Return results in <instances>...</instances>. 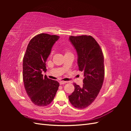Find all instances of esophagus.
Here are the masks:
<instances>
[{
  "label": "esophagus",
  "instance_id": "1",
  "mask_svg": "<svg viewBox=\"0 0 131 131\" xmlns=\"http://www.w3.org/2000/svg\"><path fill=\"white\" fill-rule=\"evenodd\" d=\"M67 82V81H60V82H59V84H60V85H63V84H66Z\"/></svg>",
  "mask_w": 131,
  "mask_h": 131
}]
</instances>
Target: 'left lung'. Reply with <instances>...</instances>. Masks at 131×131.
Instances as JSON below:
<instances>
[{"label": "left lung", "mask_w": 131, "mask_h": 131, "mask_svg": "<svg viewBox=\"0 0 131 131\" xmlns=\"http://www.w3.org/2000/svg\"><path fill=\"white\" fill-rule=\"evenodd\" d=\"M69 40L78 54L79 70L84 74L83 85L74 83V92L68 96L78 109L89 106L97 97L104 78V56L100 46L90 35L70 36Z\"/></svg>", "instance_id": "left-lung-1"}]
</instances>
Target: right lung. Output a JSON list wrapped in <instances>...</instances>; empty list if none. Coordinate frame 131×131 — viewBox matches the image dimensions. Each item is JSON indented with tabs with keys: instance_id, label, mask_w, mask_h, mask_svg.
Here are the masks:
<instances>
[{
	"instance_id": "add662e5",
	"label": "right lung",
	"mask_w": 131,
	"mask_h": 131,
	"mask_svg": "<svg viewBox=\"0 0 131 131\" xmlns=\"http://www.w3.org/2000/svg\"><path fill=\"white\" fill-rule=\"evenodd\" d=\"M56 35L41 33L33 37L27 46L23 59V79L26 92L33 103L39 106L50 104L59 86L56 81L43 77L46 62L54 43Z\"/></svg>"
}]
</instances>
